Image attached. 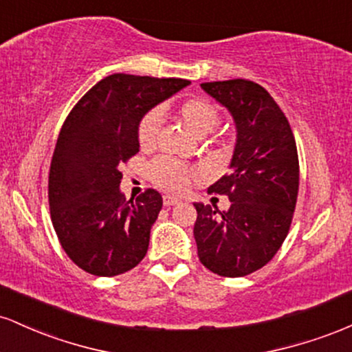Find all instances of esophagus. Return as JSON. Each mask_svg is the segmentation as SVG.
<instances>
[{
    "label": "esophagus",
    "instance_id": "1",
    "mask_svg": "<svg viewBox=\"0 0 352 352\" xmlns=\"http://www.w3.org/2000/svg\"><path fill=\"white\" fill-rule=\"evenodd\" d=\"M180 199H177V197L173 195H164V205L165 207H172V205H179L180 204Z\"/></svg>",
    "mask_w": 352,
    "mask_h": 352
}]
</instances>
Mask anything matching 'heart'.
<instances>
[{"label":"heart","instance_id":"obj_1","mask_svg":"<svg viewBox=\"0 0 352 352\" xmlns=\"http://www.w3.org/2000/svg\"><path fill=\"white\" fill-rule=\"evenodd\" d=\"M177 114L185 127L197 137L208 135L220 125L221 120L220 111L212 102L200 98L182 102ZM160 124H162V114L159 109H152L142 117L139 129H137V139H139L140 147L152 148L155 145L160 132ZM148 173L157 187L168 190V192H184L188 187L190 180L199 175V170L179 162V160L160 157V159L153 160Z\"/></svg>","mask_w":352,"mask_h":352}]
</instances>
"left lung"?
Wrapping results in <instances>:
<instances>
[{"label":"left lung","mask_w":352,"mask_h":352,"mask_svg":"<svg viewBox=\"0 0 352 352\" xmlns=\"http://www.w3.org/2000/svg\"><path fill=\"white\" fill-rule=\"evenodd\" d=\"M235 120L230 173L208 192L227 195V212L193 204V236L201 265L227 278L263 268L289 232L300 187V162L288 119L260 84L246 79L201 84Z\"/></svg>","instance_id":"obj_1"}]
</instances>
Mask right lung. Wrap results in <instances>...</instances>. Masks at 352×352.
Wrapping results in <instances>:
<instances>
[{
    "instance_id": "1",
    "label": "right lung",
    "mask_w": 352,
    "mask_h": 352,
    "mask_svg": "<svg viewBox=\"0 0 352 352\" xmlns=\"http://www.w3.org/2000/svg\"><path fill=\"white\" fill-rule=\"evenodd\" d=\"M185 79L112 74L91 87L64 120L50 168L51 220L59 243L84 272L116 276L142 261L162 197L120 193V165L139 152L137 129Z\"/></svg>"
}]
</instances>
